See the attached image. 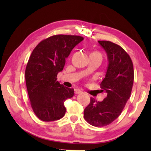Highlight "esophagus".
<instances>
[{"instance_id":"esophagus-1","label":"esophagus","mask_w":151,"mask_h":151,"mask_svg":"<svg viewBox=\"0 0 151 151\" xmlns=\"http://www.w3.org/2000/svg\"><path fill=\"white\" fill-rule=\"evenodd\" d=\"M75 94H79L82 93V91H81L80 89H75Z\"/></svg>"}]
</instances>
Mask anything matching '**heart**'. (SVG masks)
Here are the masks:
<instances>
[{
    "label": "heart",
    "instance_id": "b5f03b06",
    "mask_svg": "<svg viewBox=\"0 0 151 151\" xmlns=\"http://www.w3.org/2000/svg\"><path fill=\"white\" fill-rule=\"evenodd\" d=\"M93 53H94V54H97V55H99L101 56V55L100 54V53L98 52H93Z\"/></svg>",
    "mask_w": 151,
    "mask_h": 151
}]
</instances>
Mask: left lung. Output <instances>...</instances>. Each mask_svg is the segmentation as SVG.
Returning a JSON list of instances; mask_svg holds the SVG:
<instances>
[{
    "label": "left lung",
    "mask_w": 151,
    "mask_h": 151,
    "mask_svg": "<svg viewBox=\"0 0 151 151\" xmlns=\"http://www.w3.org/2000/svg\"><path fill=\"white\" fill-rule=\"evenodd\" d=\"M105 50L109 65L101 83L106 97L101 102L91 98L84 111V118L91 125L104 127L118 118L131 96L134 82L133 64L129 54L121 46L107 40H99Z\"/></svg>",
    "instance_id": "8db88e82"
}]
</instances>
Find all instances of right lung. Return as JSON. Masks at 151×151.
I'll return each instance as SVG.
<instances>
[{
	"label": "right lung",
	"mask_w": 151,
	"mask_h": 151,
	"mask_svg": "<svg viewBox=\"0 0 151 151\" xmlns=\"http://www.w3.org/2000/svg\"><path fill=\"white\" fill-rule=\"evenodd\" d=\"M83 37L57 35L42 40L31 53L25 70V80L31 107L38 118L49 122L65 114V101L74 95V88L57 80L66 58Z\"/></svg>",
	"instance_id": "obj_1"
}]
</instances>
